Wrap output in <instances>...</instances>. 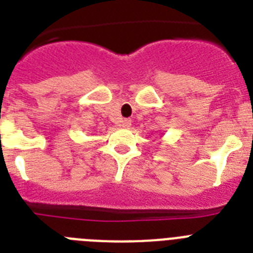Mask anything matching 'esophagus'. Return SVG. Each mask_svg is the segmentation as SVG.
Returning <instances> with one entry per match:
<instances>
[{
	"instance_id": "34e87169",
	"label": "esophagus",
	"mask_w": 253,
	"mask_h": 253,
	"mask_svg": "<svg viewBox=\"0 0 253 253\" xmlns=\"http://www.w3.org/2000/svg\"><path fill=\"white\" fill-rule=\"evenodd\" d=\"M130 125H131L130 119H124V120H122V126H124V128H129Z\"/></svg>"
}]
</instances>
